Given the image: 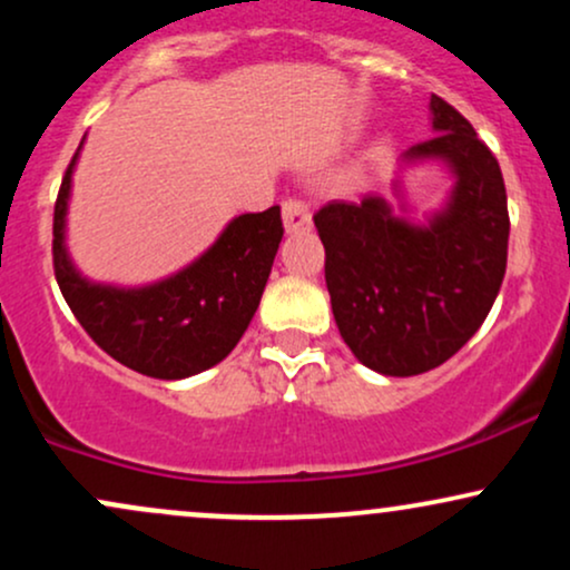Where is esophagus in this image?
<instances>
[{
	"mask_svg": "<svg viewBox=\"0 0 570 570\" xmlns=\"http://www.w3.org/2000/svg\"><path fill=\"white\" fill-rule=\"evenodd\" d=\"M281 217H284L286 233H305L313 227L311 208H307L305 200H297V198L284 200V206H281Z\"/></svg>",
	"mask_w": 570,
	"mask_h": 570,
	"instance_id": "34e87169",
	"label": "esophagus"
}]
</instances>
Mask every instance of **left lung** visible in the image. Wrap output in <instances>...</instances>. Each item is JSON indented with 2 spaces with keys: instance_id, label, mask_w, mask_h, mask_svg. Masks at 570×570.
Returning <instances> with one entry per match:
<instances>
[{
  "instance_id": "1",
  "label": "left lung",
  "mask_w": 570,
  "mask_h": 570,
  "mask_svg": "<svg viewBox=\"0 0 570 570\" xmlns=\"http://www.w3.org/2000/svg\"><path fill=\"white\" fill-rule=\"evenodd\" d=\"M431 136L399 160V212L381 195L332 200L313 217L340 335L364 367L410 377L472 340L507 273L509 212L499 160L472 122L431 96ZM436 161L454 185L423 223L404 218L401 174Z\"/></svg>"
}]
</instances>
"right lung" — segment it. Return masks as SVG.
Returning <instances> with one entry per match:
<instances>
[{"instance_id":"1","label":"right lung","mask_w":570,"mask_h":570,"mask_svg":"<svg viewBox=\"0 0 570 570\" xmlns=\"http://www.w3.org/2000/svg\"><path fill=\"white\" fill-rule=\"evenodd\" d=\"M71 158L53 217V265L63 299L98 348L158 381H181L214 367L230 353L257 313L278 244L281 208L240 214L212 246L171 276L141 286L85 278L67 246Z\"/></svg>"}]
</instances>
